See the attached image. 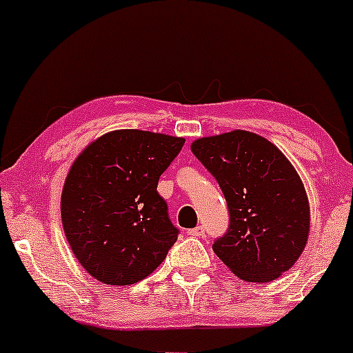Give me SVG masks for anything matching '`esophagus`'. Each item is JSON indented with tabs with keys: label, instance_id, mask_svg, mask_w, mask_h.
<instances>
[{
	"label": "esophagus",
	"instance_id": "obj_1",
	"mask_svg": "<svg viewBox=\"0 0 353 353\" xmlns=\"http://www.w3.org/2000/svg\"><path fill=\"white\" fill-rule=\"evenodd\" d=\"M204 234H205L204 225H197V228L188 230V236H192V237H201L204 236Z\"/></svg>",
	"mask_w": 353,
	"mask_h": 353
}]
</instances>
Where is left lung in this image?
I'll list each match as a JSON object with an SVG mask.
<instances>
[{
  "label": "left lung",
  "mask_w": 353,
  "mask_h": 353,
  "mask_svg": "<svg viewBox=\"0 0 353 353\" xmlns=\"http://www.w3.org/2000/svg\"><path fill=\"white\" fill-rule=\"evenodd\" d=\"M194 156L216 177L230 224L214 242L217 257L245 282H272L301 257L309 239L310 205L303 182L277 145L236 129L199 137Z\"/></svg>",
  "instance_id": "left-lung-1"
}]
</instances>
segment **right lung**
<instances>
[{"instance_id":"obj_1","label":"right lung","mask_w":353,"mask_h":353,"mask_svg":"<svg viewBox=\"0 0 353 353\" xmlns=\"http://www.w3.org/2000/svg\"><path fill=\"white\" fill-rule=\"evenodd\" d=\"M184 137L117 129L83 149L61 192L68 244L89 275L129 285L152 274L176 242L177 229L157 182Z\"/></svg>"}]
</instances>
